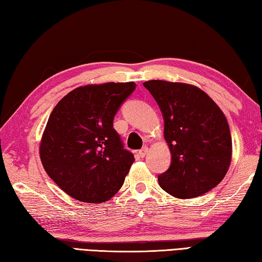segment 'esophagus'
I'll list each match as a JSON object with an SVG mask.
<instances>
[{"label":"esophagus","instance_id":"obj_1","mask_svg":"<svg viewBox=\"0 0 262 262\" xmlns=\"http://www.w3.org/2000/svg\"><path fill=\"white\" fill-rule=\"evenodd\" d=\"M147 154H148V147H147V146L142 147L141 149L139 150V155H140L141 157H145Z\"/></svg>","mask_w":262,"mask_h":262}]
</instances>
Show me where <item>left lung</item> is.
<instances>
[{"label":"left lung","instance_id":"left-lung-1","mask_svg":"<svg viewBox=\"0 0 262 262\" xmlns=\"http://www.w3.org/2000/svg\"><path fill=\"white\" fill-rule=\"evenodd\" d=\"M144 85L161 108L172 157L169 170L159 176L162 189L177 199L210 191L225 178L233 152L223 111L195 85L162 80Z\"/></svg>","mask_w":262,"mask_h":262}]
</instances>
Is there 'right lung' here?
Masks as SVG:
<instances>
[{"label":"right lung","instance_id":"add662e5","mask_svg":"<svg viewBox=\"0 0 262 262\" xmlns=\"http://www.w3.org/2000/svg\"><path fill=\"white\" fill-rule=\"evenodd\" d=\"M135 82L88 84L62 98L49 117L39 157L49 177L77 201L103 203L121 189L132 163L113 127Z\"/></svg>","mask_w":262,"mask_h":262}]
</instances>
